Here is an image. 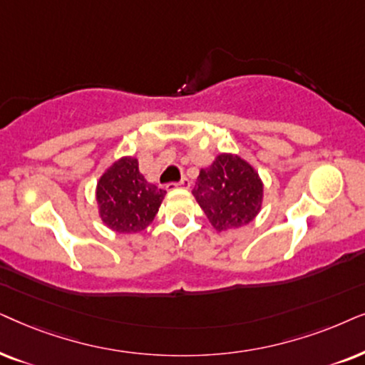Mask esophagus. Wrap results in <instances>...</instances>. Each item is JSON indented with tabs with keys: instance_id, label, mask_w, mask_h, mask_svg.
I'll list each match as a JSON object with an SVG mask.
<instances>
[{
	"instance_id": "1",
	"label": "esophagus",
	"mask_w": 365,
	"mask_h": 365,
	"mask_svg": "<svg viewBox=\"0 0 365 365\" xmlns=\"http://www.w3.org/2000/svg\"><path fill=\"white\" fill-rule=\"evenodd\" d=\"M175 187H180V188H188V187H190V180L183 177V178L180 180V182H177V183H168V185H167V190H170V188H175Z\"/></svg>"
}]
</instances>
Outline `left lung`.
<instances>
[{"instance_id": "left-lung-1", "label": "left lung", "mask_w": 365, "mask_h": 365, "mask_svg": "<svg viewBox=\"0 0 365 365\" xmlns=\"http://www.w3.org/2000/svg\"><path fill=\"white\" fill-rule=\"evenodd\" d=\"M264 187L259 173L237 155L222 153L200 170L193 195L218 232L254 220L262 207Z\"/></svg>"}]
</instances>
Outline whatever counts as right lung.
Masks as SVG:
<instances>
[{
	"label": "right lung",
	"mask_w": 365,
	"mask_h": 365,
	"mask_svg": "<svg viewBox=\"0 0 365 365\" xmlns=\"http://www.w3.org/2000/svg\"><path fill=\"white\" fill-rule=\"evenodd\" d=\"M165 193L145 180L137 158H121L106 170L96 187L101 220L118 233L142 232L157 215Z\"/></svg>",
	"instance_id": "obj_1"
}]
</instances>
